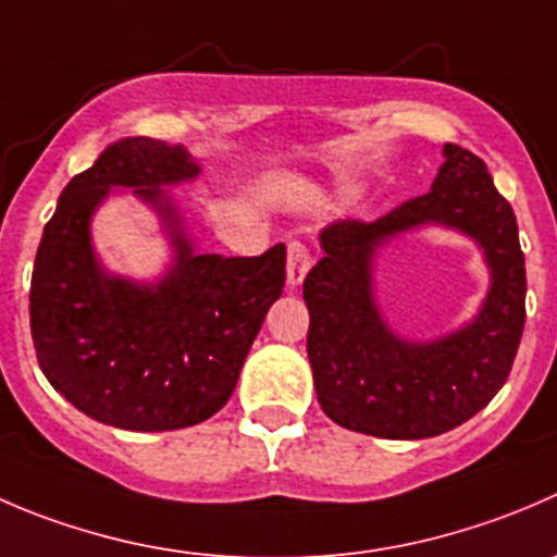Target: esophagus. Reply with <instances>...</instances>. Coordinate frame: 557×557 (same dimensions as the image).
Listing matches in <instances>:
<instances>
[{
	"label": "esophagus",
	"mask_w": 557,
	"mask_h": 557,
	"mask_svg": "<svg viewBox=\"0 0 557 557\" xmlns=\"http://www.w3.org/2000/svg\"><path fill=\"white\" fill-rule=\"evenodd\" d=\"M312 267L310 250L301 242H290L288 245V288H299L305 283L307 272Z\"/></svg>",
	"instance_id": "esophagus-1"
}]
</instances>
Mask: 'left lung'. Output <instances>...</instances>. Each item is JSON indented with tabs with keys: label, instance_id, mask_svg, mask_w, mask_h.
Here are the masks:
<instances>
[{
	"label": "left lung",
	"instance_id": "obj_1",
	"mask_svg": "<svg viewBox=\"0 0 557 557\" xmlns=\"http://www.w3.org/2000/svg\"><path fill=\"white\" fill-rule=\"evenodd\" d=\"M438 224L468 235L491 269L480 312L435 341L399 338L374 299V256L408 230ZM323 258L305 277L307 356L323 413L339 428L392 441L449 433L498 394L525 326V256L517 218L484 160L446 144L430 193L375 223L321 231Z\"/></svg>",
	"mask_w": 557,
	"mask_h": 557
}]
</instances>
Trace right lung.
I'll return each mask as SVG.
<instances>
[{"instance_id": "1", "label": "right lung", "mask_w": 557, "mask_h": 557, "mask_svg": "<svg viewBox=\"0 0 557 557\" xmlns=\"http://www.w3.org/2000/svg\"><path fill=\"white\" fill-rule=\"evenodd\" d=\"M201 165L180 144L124 138L59 196L37 247L29 321L42 375L81 413L133 433L193 428L234 394L285 285V245L256 258L198 256L169 187ZM111 189L159 212L175 261L154 284L108 273L90 218Z\"/></svg>"}]
</instances>
